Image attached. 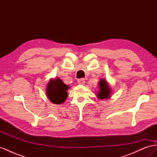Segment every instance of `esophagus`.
Segmentation results:
<instances>
[{
    "instance_id": "esophagus-1",
    "label": "esophagus",
    "mask_w": 157,
    "mask_h": 157,
    "mask_svg": "<svg viewBox=\"0 0 157 157\" xmlns=\"http://www.w3.org/2000/svg\"><path fill=\"white\" fill-rule=\"evenodd\" d=\"M78 83L79 84H85V80H84V79H83V78H80V79H78Z\"/></svg>"
}]
</instances>
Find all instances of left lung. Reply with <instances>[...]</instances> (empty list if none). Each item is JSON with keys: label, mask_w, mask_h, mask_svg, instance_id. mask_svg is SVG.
Returning <instances> with one entry per match:
<instances>
[{"label": "left lung", "mask_w": 157, "mask_h": 157, "mask_svg": "<svg viewBox=\"0 0 157 157\" xmlns=\"http://www.w3.org/2000/svg\"><path fill=\"white\" fill-rule=\"evenodd\" d=\"M99 91L97 93V97L99 99H109L111 98V88L109 86V84L104 78H101L98 83Z\"/></svg>", "instance_id": "left-lung-1"}]
</instances>
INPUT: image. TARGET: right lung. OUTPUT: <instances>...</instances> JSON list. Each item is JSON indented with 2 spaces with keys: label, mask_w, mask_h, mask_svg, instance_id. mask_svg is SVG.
I'll return each instance as SVG.
<instances>
[{
  "label": "right lung",
  "mask_w": 157,
  "mask_h": 157,
  "mask_svg": "<svg viewBox=\"0 0 157 157\" xmlns=\"http://www.w3.org/2000/svg\"><path fill=\"white\" fill-rule=\"evenodd\" d=\"M69 89L68 85L63 83L59 77L50 78L47 84L46 96L52 103L61 104L65 101L67 98V90Z\"/></svg>",
  "instance_id": "obj_1"
}]
</instances>
